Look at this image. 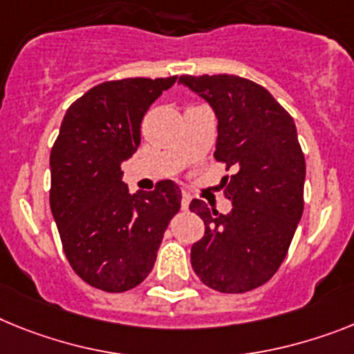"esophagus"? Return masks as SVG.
Here are the masks:
<instances>
[{
    "label": "esophagus",
    "instance_id": "34e87169",
    "mask_svg": "<svg viewBox=\"0 0 354 354\" xmlns=\"http://www.w3.org/2000/svg\"><path fill=\"white\" fill-rule=\"evenodd\" d=\"M191 200H192L191 194H187V192H183V194H182V209L183 210L189 209V203H191Z\"/></svg>",
    "mask_w": 354,
    "mask_h": 354
}]
</instances>
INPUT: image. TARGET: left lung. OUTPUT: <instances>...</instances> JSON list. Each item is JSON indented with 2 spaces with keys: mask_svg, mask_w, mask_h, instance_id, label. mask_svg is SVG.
Masks as SVG:
<instances>
[{
  "mask_svg": "<svg viewBox=\"0 0 354 354\" xmlns=\"http://www.w3.org/2000/svg\"><path fill=\"white\" fill-rule=\"evenodd\" d=\"M178 82L209 102L218 118L214 156L234 167L223 180L232 203L227 216L201 200L189 205L205 221L192 268L212 290L250 292L279 270L304 210L306 162L295 122L268 90L243 77L182 75Z\"/></svg>",
  "mask_w": 354,
  "mask_h": 354,
  "instance_id": "obj_1",
  "label": "left lung"
}]
</instances>
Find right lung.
<instances>
[{"label": "right lung", "instance_id": "add662e5", "mask_svg": "<svg viewBox=\"0 0 354 354\" xmlns=\"http://www.w3.org/2000/svg\"><path fill=\"white\" fill-rule=\"evenodd\" d=\"M174 82L135 77L95 86L68 108L50 153V209L68 263L104 292H127L149 275L182 205L171 180L131 194L120 169L140 145L149 106Z\"/></svg>", "mask_w": 354, "mask_h": 354}]
</instances>
